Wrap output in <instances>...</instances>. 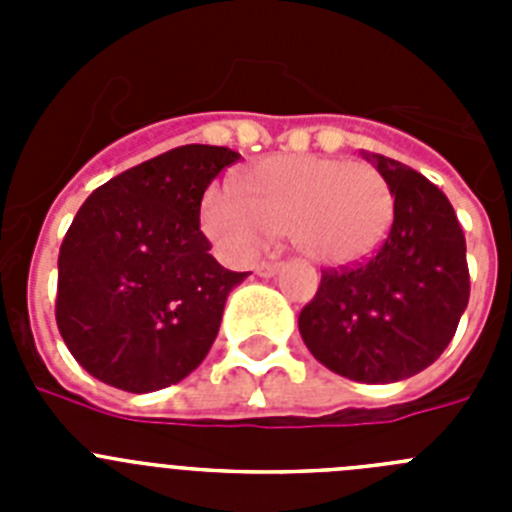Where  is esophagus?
Listing matches in <instances>:
<instances>
[{"mask_svg":"<svg viewBox=\"0 0 512 512\" xmlns=\"http://www.w3.org/2000/svg\"><path fill=\"white\" fill-rule=\"evenodd\" d=\"M282 266V261H261V264H256V274L259 277H274Z\"/></svg>","mask_w":512,"mask_h":512,"instance_id":"obj_1","label":"esophagus"}]
</instances>
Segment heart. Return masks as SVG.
I'll return each instance as SVG.
<instances>
[{
    "instance_id": "b5f03b06",
    "label": "heart",
    "mask_w": 512,
    "mask_h": 512,
    "mask_svg": "<svg viewBox=\"0 0 512 512\" xmlns=\"http://www.w3.org/2000/svg\"><path fill=\"white\" fill-rule=\"evenodd\" d=\"M238 187L210 189L202 202L207 235L233 256L287 233L312 264L354 266L382 246L395 215L387 179L341 158L271 156L243 171Z\"/></svg>"
}]
</instances>
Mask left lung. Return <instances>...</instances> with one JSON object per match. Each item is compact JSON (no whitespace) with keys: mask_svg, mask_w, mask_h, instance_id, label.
<instances>
[{"mask_svg":"<svg viewBox=\"0 0 512 512\" xmlns=\"http://www.w3.org/2000/svg\"><path fill=\"white\" fill-rule=\"evenodd\" d=\"M395 197L374 256L325 269L300 312V336L330 372L366 384L400 382L449 346L469 302L467 241L446 194L395 158L364 153Z\"/></svg>","mask_w":512,"mask_h":512,"instance_id":"1","label":"left lung"}]
</instances>
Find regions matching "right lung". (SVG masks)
<instances>
[{"instance_id":"right-lung-1","label":"right lung","mask_w":512,"mask_h":512,"mask_svg":"<svg viewBox=\"0 0 512 512\" xmlns=\"http://www.w3.org/2000/svg\"><path fill=\"white\" fill-rule=\"evenodd\" d=\"M241 153L179 146L89 194L58 253L56 323L71 356L117 390L182 382L210 351L228 271L200 230L202 194Z\"/></svg>"}]
</instances>
